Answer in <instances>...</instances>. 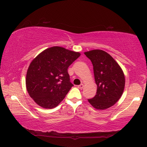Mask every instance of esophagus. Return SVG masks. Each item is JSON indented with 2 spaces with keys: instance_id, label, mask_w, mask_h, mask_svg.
I'll use <instances>...</instances> for the list:
<instances>
[{
  "instance_id": "34e87169",
  "label": "esophagus",
  "mask_w": 147,
  "mask_h": 147,
  "mask_svg": "<svg viewBox=\"0 0 147 147\" xmlns=\"http://www.w3.org/2000/svg\"><path fill=\"white\" fill-rule=\"evenodd\" d=\"M78 87L79 88H80V89H82L84 87V85H83V84H81L80 85H78Z\"/></svg>"
}]
</instances>
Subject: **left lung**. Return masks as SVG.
<instances>
[{
  "label": "left lung",
  "mask_w": 147,
  "mask_h": 147,
  "mask_svg": "<svg viewBox=\"0 0 147 147\" xmlns=\"http://www.w3.org/2000/svg\"><path fill=\"white\" fill-rule=\"evenodd\" d=\"M94 68L96 95L88 102L95 109L105 110L116 103L125 88V79L122 69L106 51L94 50L84 52Z\"/></svg>",
  "instance_id": "8db88e82"
}]
</instances>
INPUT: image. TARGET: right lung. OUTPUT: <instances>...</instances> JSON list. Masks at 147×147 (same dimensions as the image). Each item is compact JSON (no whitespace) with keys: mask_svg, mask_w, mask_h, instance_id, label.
I'll return each mask as SVG.
<instances>
[{"mask_svg":"<svg viewBox=\"0 0 147 147\" xmlns=\"http://www.w3.org/2000/svg\"><path fill=\"white\" fill-rule=\"evenodd\" d=\"M81 54L60 46L42 51L30 63L26 79L30 96L40 107L51 109L63 101L74 84L69 66Z\"/></svg>","mask_w":147,"mask_h":147,"instance_id":"obj_1","label":"right lung"}]
</instances>
